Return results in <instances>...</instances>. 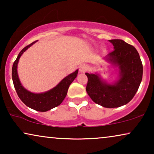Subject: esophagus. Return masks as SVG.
Masks as SVG:
<instances>
[{
    "mask_svg": "<svg viewBox=\"0 0 154 154\" xmlns=\"http://www.w3.org/2000/svg\"><path fill=\"white\" fill-rule=\"evenodd\" d=\"M88 70V66L87 64H81L79 67V71L81 73H85Z\"/></svg>",
    "mask_w": 154,
    "mask_h": 154,
    "instance_id": "obj_1",
    "label": "esophagus"
}]
</instances>
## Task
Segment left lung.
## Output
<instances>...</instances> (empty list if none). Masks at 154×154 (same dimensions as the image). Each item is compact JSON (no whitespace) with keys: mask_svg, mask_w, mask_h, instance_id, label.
<instances>
[{"mask_svg":"<svg viewBox=\"0 0 154 154\" xmlns=\"http://www.w3.org/2000/svg\"><path fill=\"white\" fill-rule=\"evenodd\" d=\"M109 41L114 50L104 60L117 69V80L108 83L97 73H85L88 79L86 91L96 104L106 108H117L127 104L134 97L142 82L143 66L135 48L123 40Z\"/></svg>","mask_w":154,"mask_h":154,"instance_id":"1","label":"left lung"}]
</instances>
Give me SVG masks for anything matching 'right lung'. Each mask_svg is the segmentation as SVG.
Instances as JSON below:
<instances>
[{"instance_id":"add662e5","label":"right lung","mask_w":154,"mask_h":154,"mask_svg":"<svg viewBox=\"0 0 154 154\" xmlns=\"http://www.w3.org/2000/svg\"><path fill=\"white\" fill-rule=\"evenodd\" d=\"M35 42L37 41L33 42L30 45L26 46L19 53L17 57L12 65V77L17 93L23 103L29 108L34 109L35 111L45 112L59 106L63 102L66 96L69 85L76 78L79 70L77 69L74 72L66 75L55 87L48 91L41 92V93H34V92L29 91L22 85L20 80L19 79L17 65L20 57L22 55V54L29 48L33 45Z\"/></svg>"}]
</instances>
